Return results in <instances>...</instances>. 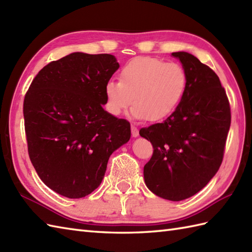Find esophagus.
Here are the masks:
<instances>
[{
    "label": "esophagus",
    "instance_id": "obj_1",
    "mask_svg": "<svg viewBox=\"0 0 252 252\" xmlns=\"http://www.w3.org/2000/svg\"><path fill=\"white\" fill-rule=\"evenodd\" d=\"M131 131H132V136L133 137H137L138 136V129H137L136 126H131Z\"/></svg>",
    "mask_w": 252,
    "mask_h": 252
}]
</instances>
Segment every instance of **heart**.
I'll list each match as a JSON object with an SVG mask.
<instances>
[{
  "mask_svg": "<svg viewBox=\"0 0 252 252\" xmlns=\"http://www.w3.org/2000/svg\"><path fill=\"white\" fill-rule=\"evenodd\" d=\"M187 82V72L180 63L137 57L122 67L119 81L110 80L105 84L106 109L118 117L133 103L134 119L163 120L181 104Z\"/></svg>",
  "mask_w": 252,
  "mask_h": 252,
  "instance_id": "b5f03b06",
  "label": "heart"
}]
</instances>
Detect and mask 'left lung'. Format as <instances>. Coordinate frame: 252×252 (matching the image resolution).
<instances>
[{"instance_id":"left-lung-1","label":"left lung","mask_w":252,"mask_h":252,"mask_svg":"<svg viewBox=\"0 0 252 252\" xmlns=\"http://www.w3.org/2000/svg\"><path fill=\"white\" fill-rule=\"evenodd\" d=\"M187 72L183 99L162 123L140 130L154 154L144 180L155 195L181 201L201 190L222 163L231 126L225 90L216 72L187 52L172 53Z\"/></svg>"}]
</instances>
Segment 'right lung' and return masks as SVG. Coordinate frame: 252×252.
Listing matches in <instances>:
<instances>
[{"label": "right lung", "instance_id": "add662e5", "mask_svg": "<svg viewBox=\"0 0 252 252\" xmlns=\"http://www.w3.org/2000/svg\"><path fill=\"white\" fill-rule=\"evenodd\" d=\"M118 68L114 55L71 53L41 69L25 96L29 157L57 194H91L110 155L130 140V123L103 108L105 84Z\"/></svg>", "mask_w": 252, "mask_h": 252}]
</instances>
